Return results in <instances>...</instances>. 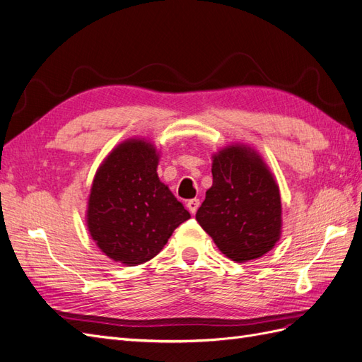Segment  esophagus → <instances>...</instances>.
Segmentation results:
<instances>
[{"label":"esophagus","instance_id":"esophagus-1","mask_svg":"<svg viewBox=\"0 0 362 362\" xmlns=\"http://www.w3.org/2000/svg\"><path fill=\"white\" fill-rule=\"evenodd\" d=\"M199 199H190V201H187V208H189V211L192 213V214H194L196 211H198V208H199Z\"/></svg>","mask_w":362,"mask_h":362}]
</instances>
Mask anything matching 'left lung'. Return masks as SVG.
<instances>
[{
    "instance_id": "1",
    "label": "left lung",
    "mask_w": 362,
    "mask_h": 362,
    "mask_svg": "<svg viewBox=\"0 0 362 362\" xmlns=\"http://www.w3.org/2000/svg\"><path fill=\"white\" fill-rule=\"evenodd\" d=\"M213 185L196 221L223 255L237 262L259 258L281 237L279 187L266 163L246 145L213 157Z\"/></svg>"
}]
</instances>
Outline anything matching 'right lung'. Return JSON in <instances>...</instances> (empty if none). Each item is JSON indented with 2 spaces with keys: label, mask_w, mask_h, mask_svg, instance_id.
I'll use <instances>...</instances> for the list:
<instances>
[{
  "label": "right lung",
  "mask_w": 362,
  "mask_h": 362,
  "mask_svg": "<svg viewBox=\"0 0 362 362\" xmlns=\"http://www.w3.org/2000/svg\"><path fill=\"white\" fill-rule=\"evenodd\" d=\"M158 152L128 139L103 161L92 182L86 222L96 246L125 266L154 258L190 213L157 175Z\"/></svg>",
  "instance_id": "obj_1"
}]
</instances>
